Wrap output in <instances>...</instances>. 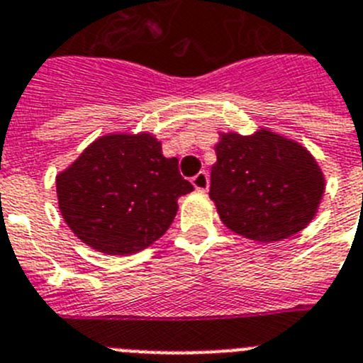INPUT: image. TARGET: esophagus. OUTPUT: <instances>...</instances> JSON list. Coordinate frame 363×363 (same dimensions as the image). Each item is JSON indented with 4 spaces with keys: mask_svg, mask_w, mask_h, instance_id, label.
I'll list each match as a JSON object with an SVG mask.
<instances>
[{
    "mask_svg": "<svg viewBox=\"0 0 363 363\" xmlns=\"http://www.w3.org/2000/svg\"><path fill=\"white\" fill-rule=\"evenodd\" d=\"M191 182H194L195 188L204 191V189H208V186H210V177H208V174H206V172H199V174L191 179Z\"/></svg>",
    "mask_w": 363,
    "mask_h": 363,
    "instance_id": "obj_1",
    "label": "esophagus"
}]
</instances>
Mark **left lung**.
Returning <instances> with one entry per match:
<instances>
[{"label": "left lung", "mask_w": 363, "mask_h": 363, "mask_svg": "<svg viewBox=\"0 0 363 363\" xmlns=\"http://www.w3.org/2000/svg\"><path fill=\"white\" fill-rule=\"evenodd\" d=\"M215 153L210 197L231 231L275 242L311 222L324 177L308 150L262 130L251 137L224 133Z\"/></svg>", "instance_id": "8db88e82"}]
</instances>
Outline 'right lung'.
<instances>
[{
	"label": "right lung",
	"instance_id": "obj_1",
	"mask_svg": "<svg viewBox=\"0 0 363 363\" xmlns=\"http://www.w3.org/2000/svg\"><path fill=\"white\" fill-rule=\"evenodd\" d=\"M55 182L68 228L106 255L148 247L174 222L177 199L194 189L148 133L101 137Z\"/></svg>",
	"mask_w": 363,
	"mask_h": 363
}]
</instances>
